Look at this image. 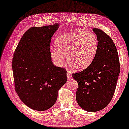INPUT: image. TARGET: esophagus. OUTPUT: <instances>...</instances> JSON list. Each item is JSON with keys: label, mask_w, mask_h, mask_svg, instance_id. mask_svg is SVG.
<instances>
[{"label": "esophagus", "mask_w": 129, "mask_h": 129, "mask_svg": "<svg viewBox=\"0 0 129 129\" xmlns=\"http://www.w3.org/2000/svg\"><path fill=\"white\" fill-rule=\"evenodd\" d=\"M67 79H68V80H70L71 78H72V75H71V74L70 72H68V73H67Z\"/></svg>", "instance_id": "esophagus-1"}]
</instances>
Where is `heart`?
I'll return each mask as SVG.
<instances>
[{"label":"heart","mask_w":129,"mask_h":129,"mask_svg":"<svg viewBox=\"0 0 129 129\" xmlns=\"http://www.w3.org/2000/svg\"><path fill=\"white\" fill-rule=\"evenodd\" d=\"M55 47L51 49L54 64L61 66L67 55L68 64L76 70H83L94 58L98 43L94 35L90 32H76L66 34L55 39Z\"/></svg>","instance_id":"obj_1"}]
</instances>
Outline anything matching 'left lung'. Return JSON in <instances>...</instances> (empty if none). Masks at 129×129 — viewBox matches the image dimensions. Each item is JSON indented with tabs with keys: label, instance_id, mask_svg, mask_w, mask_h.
Masks as SVG:
<instances>
[{
	"label": "left lung",
	"instance_id": "8db88e82",
	"mask_svg": "<svg viewBox=\"0 0 129 129\" xmlns=\"http://www.w3.org/2000/svg\"><path fill=\"white\" fill-rule=\"evenodd\" d=\"M98 40L97 51L89 67L72 74L78 83L76 99L79 105L87 112L105 108L112 100L120 73V63L116 46L111 37L93 28Z\"/></svg>",
	"mask_w": 129,
	"mask_h": 129
}]
</instances>
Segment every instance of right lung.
<instances>
[{
    "instance_id": "add662e5",
    "label": "right lung",
    "mask_w": 129,
    "mask_h": 129,
    "mask_svg": "<svg viewBox=\"0 0 129 129\" xmlns=\"http://www.w3.org/2000/svg\"><path fill=\"white\" fill-rule=\"evenodd\" d=\"M58 24L32 27L22 36L14 53L15 89L26 106L44 111L55 103L58 90L67 82V71L51 61L50 42Z\"/></svg>"
}]
</instances>
